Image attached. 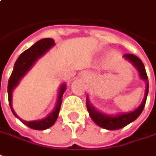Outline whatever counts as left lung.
Wrapping results in <instances>:
<instances>
[{
  "mask_svg": "<svg viewBox=\"0 0 156 156\" xmlns=\"http://www.w3.org/2000/svg\"><path fill=\"white\" fill-rule=\"evenodd\" d=\"M125 60L131 63L133 66L138 70L140 78L145 82L146 87H145V93H144V98L141 104L135 108L133 111L131 112H119L115 115L112 114H107L103 112L99 111L98 109L94 107L93 105L90 103L88 95L87 97V108L89 112L90 119L93 120V122L98 124L99 127L102 129H108V130H116V129H122L125 127L130 122H133L135 119L139 118V116L141 114L143 111L144 105L146 102L147 96H148V91H149V81H148V77H147L145 68L144 66L143 62L141 59L139 58L137 56L130 54H125L122 56Z\"/></svg>",
  "mask_w": 156,
  "mask_h": 156,
  "instance_id": "obj_1",
  "label": "left lung"
}]
</instances>
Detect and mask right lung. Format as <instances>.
<instances>
[{
    "label": "right lung",
    "mask_w": 156,
    "mask_h": 156,
    "mask_svg": "<svg viewBox=\"0 0 156 156\" xmlns=\"http://www.w3.org/2000/svg\"><path fill=\"white\" fill-rule=\"evenodd\" d=\"M55 45V43L54 39L44 38V39L37 41L32 47L22 53L14 65L12 73L8 81V87H7L8 101H9L10 108L12 109V113L16 119H19L25 125L29 127L30 129H36V130H44L55 124V122L58 119V112H59L61 103H62L63 94L66 90V84L62 83L59 86L57 101L55 103V107L52 110L51 112L44 119L34 120V121H25L23 119H20L17 116L12 108V93L14 89L18 86L20 80H22L23 77L26 76V74L32 69V67L35 65L37 59L40 58L42 56H44Z\"/></svg>",
    "instance_id": "add662e5"
}]
</instances>
